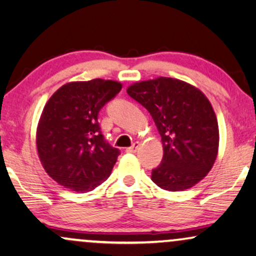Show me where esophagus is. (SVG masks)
<instances>
[{
  "mask_svg": "<svg viewBox=\"0 0 256 256\" xmlns=\"http://www.w3.org/2000/svg\"><path fill=\"white\" fill-rule=\"evenodd\" d=\"M138 148H140V143H138V142H136V143H134V146H130V148H128V149H126V152H136Z\"/></svg>",
  "mask_w": 256,
  "mask_h": 256,
  "instance_id": "1",
  "label": "esophagus"
}]
</instances>
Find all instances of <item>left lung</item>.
<instances>
[{
    "label": "left lung",
    "instance_id": "1",
    "mask_svg": "<svg viewBox=\"0 0 256 256\" xmlns=\"http://www.w3.org/2000/svg\"><path fill=\"white\" fill-rule=\"evenodd\" d=\"M152 114L163 146L161 164L152 169L158 187L178 192L202 180L217 158L216 113L200 89L178 78L140 81L126 89Z\"/></svg>",
    "mask_w": 256,
    "mask_h": 256
}]
</instances>
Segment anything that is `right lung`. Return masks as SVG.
<instances>
[{
	"mask_svg": "<svg viewBox=\"0 0 256 256\" xmlns=\"http://www.w3.org/2000/svg\"><path fill=\"white\" fill-rule=\"evenodd\" d=\"M122 87L102 78L69 82L46 102L36 128V149L45 172L60 186L89 192L110 176L119 150L104 142L98 114Z\"/></svg>",
	"mask_w": 256,
	"mask_h": 256,
	"instance_id": "1",
	"label": "right lung"
}]
</instances>
